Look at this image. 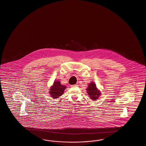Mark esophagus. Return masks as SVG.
Wrapping results in <instances>:
<instances>
[{
  "label": "esophagus",
  "mask_w": 146,
  "mask_h": 146,
  "mask_svg": "<svg viewBox=\"0 0 146 146\" xmlns=\"http://www.w3.org/2000/svg\"><path fill=\"white\" fill-rule=\"evenodd\" d=\"M72 87H76V86H78V85L77 84H76V85H71L70 86Z\"/></svg>",
  "instance_id": "esophagus-1"
}]
</instances>
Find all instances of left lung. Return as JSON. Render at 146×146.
<instances>
[{
	"label": "left lung",
	"mask_w": 146,
	"mask_h": 146,
	"mask_svg": "<svg viewBox=\"0 0 146 146\" xmlns=\"http://www.w3.org/2000/svg\"><path fill=\"white\" fill-rule=\"evenodd\" d=\"M87 90L88 96H90V97L92 100H97L100 95V91L97 90L96 84L94 82H92L89 84Z\"/></svg>",
	"instance_id": "1"
}]
</instances>
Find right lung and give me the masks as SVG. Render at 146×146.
<instances>
[{
    "instance_id": "obj_1",
    "label": "right lung",
    "mask_w": 146,
    "mask_h": 146,
    "mask_svg": "<svg viewBox=\"0 0 146 146\" xmlns=\"http://www.w3.org/2000/svg\"><path fill=\"white\" fill-rule=\"evenodd\" d=\"M66 87L65 86L61 85L59 81H55L50 91V96L55 99L59 98L63 94Z\"/></svg>"
}]
</instances>
